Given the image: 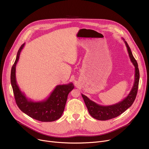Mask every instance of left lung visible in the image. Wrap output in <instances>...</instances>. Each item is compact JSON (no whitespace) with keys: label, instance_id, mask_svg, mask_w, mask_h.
<instances>
[{"label":"left lung","instance_id":"1","mask_svg":"<svg viewBox=\"0 0 149 149\" xmlns=\"http://www.w3.org/2000/svg\"><path fill=\"white\" fill-rule=\"evenodd\" d=\"M123 39L125 43V45H126L127 47V49L129 53L130 61L135 66V81L128 95L121 101H120L119 103L113 105L106 106H101L95 103L94 101L91 100L86 95L81 94L85 104L88 109L89 114L93 118L97 119L98 120L106 121L114 118L115 117L120 115L132 105L136 97L139 80V72L138 66L136 60L135 59L134 57L133 56L132 51L127 43L126 42V41L124 40V38Z\"/></svg>","mask_w":149,"mask_h":149}]
</instances>
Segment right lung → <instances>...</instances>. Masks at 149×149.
<instances>
[{"label": "right lung", "instance_id": "right-lung-1", "mask_svg": "<svg viewBox=\"0 0 149 149\" xmlns=\"http://www.w3.org/2000/svg\"><path fill=\"white\" fill-rule=\"evenodd\" d=\"M23 43L19 48L16 59L11 68V83L15 102L20 110L31 118L42 122H51L59 119L63 113L69 93L74 88L72 83L57 85L48 98L41 101H33L26 97L19 89L15 78V67Z\"/></svg>", "mask_w": 149, "mask_h": 149}]
</instances>
